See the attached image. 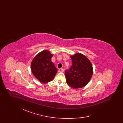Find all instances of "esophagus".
I'll use <instances>...</instances> for the list:
<instances>
[{"mask_svg":"<svg viewBox=\"0 0 123 123\" xmlns=\"http://www.w3.org/2000/svg\"><path fill=\"white\" fill-rule=\"evenodd\" d=\"M59 72H63L64 71V69L63 68H60L59 70Z\"/></svg>","mask_w":123,"mask_h":123,"instance_id":"esophagus-1","label":"esophagus"}]
</instances>
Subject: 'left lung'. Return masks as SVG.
I'll use <instances>...</instances> for the list:
<instances>
[{"mask_svg":"<svg viewBox=\"0 0 123 123\" xmlns=\"http://www.w3.org/2000/svg\"><path fill=\"white\" fill-rule=\"evenodd\" d=\"M72 65L65 72L66 83L73 88L85 86L93 75V66L90 61L84 55L76 53L70 56Z\"/></svg>","mask_w":123,"mask_h":123,"instance_id":"obj_1","label":"left lung"}]
</instances>
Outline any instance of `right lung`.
Returning a JSON list of instances; mask_svg holds the SVG:
<instances>
[{"label":"right lung","instance_id":"right-lung-1","mask_svg":"<svg viewBox=\"0 0 123 123\" xmlns=\"http://www.w3.org/2000/svg\"><path fill=\"white\" fill-rule=\"evenodd\" d=\"M53 55L50 51L43 50L35 56L31 63L33 74L42 83L52 81L57 72V69L51 61Z\"/></svg>","mask_w":123,"mask_h":123}]
</instances>
